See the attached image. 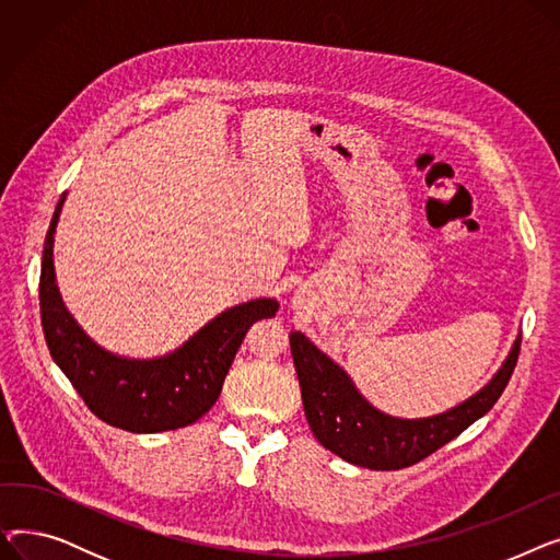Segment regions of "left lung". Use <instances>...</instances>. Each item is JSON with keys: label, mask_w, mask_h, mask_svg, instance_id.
Here are the masks:
<instances>
[{"label": "left lung", "mask_w": 560, "mask_h": 560, "mask_svg": "<svg viewBox=\"0 0 560 560\" xmlns=\"http://www.w3.org/2000/svg\"><path fill=\"white\" fill-rule=\"evenodd\" d=\"M520 338L490 384L447 413L401 420L381 413L351 384V378L300 331L290 334L302 404L313 435L322 447L347 463L370 469H401L431 456L469 424L483 418L502 397L517 365Z\"/></svg>", "instance_id": "obj_1"}]
</instances>
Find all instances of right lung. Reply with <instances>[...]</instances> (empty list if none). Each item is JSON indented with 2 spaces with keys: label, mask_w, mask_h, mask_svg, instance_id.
Returning a JSON list of instances; mask_svg holds the SVG:
<instances>
[{
  "label": "right lung",
  "mask_w": 560,
  "mask_h": 560,
  "mask_svg": "<svg viewBox=\"0 0 560 560\" xmlns=\"http://www.w3.org/2000/svg\"><path fill=\"white\" fill-rule=\"evenodd\" d=\"M66 195L58 199L43 249L40 319L56 365L85 406L110 427L131 433L182 429L209 413L249 327L279 311L275 300L226 308L172 354L136 361L115 357L88 338L66 311L54 275V231Z\"/></svg>",
  "instance_id": "1"
}]
</instances>
